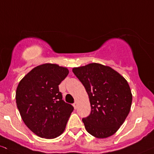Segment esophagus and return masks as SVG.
Masks as SVG:
<instances>
[{
  "mask_svg": "<svg viewBox=\"0 0 154 154\" xmlns=\"http://www.w3.org/2000/svg\"><path fill=\"white\" fill-rule=\"evenodd\" d=\"M73 106H74V109H77V102H75L73 104Z\"/></svg>",
  "mask_w": 154,
  "mask_h": 154,
  "instance_id": "1",
  "label": "esophagus"
}]
</instances>
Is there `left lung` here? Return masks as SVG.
Wrapping results in <instances>:
<instances>
[{
    "label": "left lung",
    "instance_id": "left-lung-1",
    "mask_svg": "<svg viewBox=\"0 0 154 154\" xmlns=\"http://www.w3.org/2000/svg\"><path fill=\"white\" fill-rule=\"evenodd\" d=\"M85 87L91 111L82 118L88 132L97 138L114 134L131 109L132 95L127 81L109 66L93 63L72 69Z\"/></svg>",
    "mask_w": 154,
    "mask_h": 154
}]
</instances>
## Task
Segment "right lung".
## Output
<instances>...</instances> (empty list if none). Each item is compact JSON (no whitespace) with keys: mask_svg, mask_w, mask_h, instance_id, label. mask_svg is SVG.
<instances>
[{"mask_svg":"<svg viewBox=\"0 0 154 154\" xmlns=\"http://www.w3.org/2000/svg\"><path fill=\"white\" fill-rule=\"evenodd\" d=\"M68 69L45 63L32 69L19 82L17 107L25 124L37 136L53 139L65 130L74 107L62 99L58 85Z\"/></svg>","mask_w":154,"mask_h":154,"instance_id":"add662e5","label":"right lung"}]
</instances>
